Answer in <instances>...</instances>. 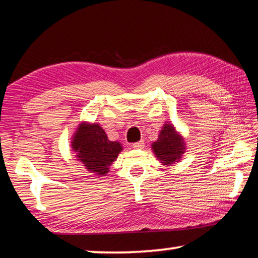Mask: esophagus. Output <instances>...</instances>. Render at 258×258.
Listing matches in <instances>:
<instances>
[{
  "label": "esophagus",
  "mask_w": 258,
  "mask_h": 258,
  "mask_svg": "<svg viewBox=\"0 0 258 258\" xmlns=\"http://www.w3.org/2000/svg\"><path fill=\"white\" fill-rule=\"evenodd\" d=\"M143 147H145V141H139V142L133 143L134 149H142Z\"/></svg>",
  "instance_id": "1"
}]
</instances>
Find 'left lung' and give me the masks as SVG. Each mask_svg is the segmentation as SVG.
Instances as JSON below:
<instances>
[{"instance_id": "obj_1", "label": "left lung", "mask_w": 258, "mask_h": 258, "mask_svg": "<svg viewBox=\"0 0 258 258\" xmlns=\"http://www.w3.org/2000/svg\"><path fill=\"white\" fill-rule=\"evenodd\" d=\"M151 148L161 164L171 166L181 159L185 150V143L175 127L167 123L164 124L158 139L152 143Z\"/></svg>"}]
</instances>
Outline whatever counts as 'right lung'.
<instances>
[{
  "mask_svg": "<svg viewBox=\"0 0 258 258\" xmlns=\"http://www.w3.org/2000/svg\"><path fill=\"white\" fill-rule=\"evenodd\" d=\"M72 149L76 158L90 173L106 176L110 165L117 159L123 147L119 142L110 141L99 124H80L72 139Z\"/></svg>",
  "mask_w": 258,
  "mask_h": 258,
  "instance_id": "obj_1",
  "label": "right lung"
}]
</instances>
